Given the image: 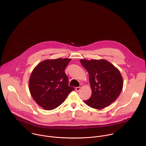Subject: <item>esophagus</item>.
<instances>
[{
	"mask_svg": "<svg viewBox=\"0 0 146 146\" xmlns=\"http://www.w3.org/2000/svg\"><path fill=\"white\" fill-rule=\"evenodd\" d=\"M82 87H83V85H80L79 87H76L75 89H76V90L77 92H78V91H79V90L81 89V88H82Z\"/></svg>",
	"mask_w": 146,
	"mask_h": 146,
	"instance_id": "esophagus-1",
	"label": "esophagus"
}]
</instances>
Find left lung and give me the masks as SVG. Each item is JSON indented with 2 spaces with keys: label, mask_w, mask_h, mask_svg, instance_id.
<instances>
[{
  "label": "left lung",
  "mask_w": 146,
  "mask_h": 146,
  "mask_svg": "<svg viewBox=\"0 0 146 146\" xmlns=\"http://www.w3.org/2000/svg\"><path fill=\"white\" fill-rule=\"evenodd\" d=\"M80 63L89 74L92 92L90 98L84 102L97 110L110 105L118 98L123 87V77L119 70L104 59H82Z\"/></svg>",
  "instance_id": "1"
}]
</instances>
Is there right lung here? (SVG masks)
I'll return each instance as SVG.
<instances>
[{
  "label": "right lung",
  "mask_w": 146,
  "mask_h": 146,
  "mask_svg": "<svg viewBox=\"0 0 146 146\" xmlns=\"http://www.w3.org/2000/svg\"><path fill=\"white\" fill-rule=\"evenodd\" d=\"M71 58L46 60L33 70L29 90L34 100L46 110H53L62 104L74 88L68 86L64 70Z\"/></svg>",
  "instance_id": "add662e5"
}]
</instances>
